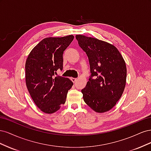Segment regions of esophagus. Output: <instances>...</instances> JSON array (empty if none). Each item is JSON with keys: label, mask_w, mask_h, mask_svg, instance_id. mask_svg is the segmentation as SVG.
I'll return each mask as SVG.
<instances>
[{"label": "esophagus", "mask_w": 151, "mask_h": 151, "mask_svg": "<svg viewBox=\"0 0 151 151\" xmlns=\"http://www.w3.org/2000/svg\"><path fill=\"white\" fill-rule=\"evenodd\" d=\"M71 80H72V81L73 82V83H75L77 81V78H74V77H72V78H71Z\"/></svg>", "instance_id": "obj_1"}]
</instances>
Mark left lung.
<instances>
[{
    "label": "left lung",
    "instance_id": "obj_1",
    "mask_svg": "<svg viewBox=\"0 0 151 151\" xmlns=\"http://www.w3.org/2000/svg\"><path fill=\"white\" fill-rule=\"evenodd\" d=\"M76 38L88 57L91 73L86 86L81 90L84 101L95 112H106L115 106L124 91L125 62L112 44L82 35Z\"/></svg>",
    "mask_w": 151,
    "mask_h": 151
}]
</instances>
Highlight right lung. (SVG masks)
<instances>
[{"mask_svg":"<svg viewBox=\"0 0 151 151\" xmlns=\"http://www.w3.org/2000/svg\"><path fill=\"white\" fill-rule=\"evenodd\" d=\"M73 35L45 38L31 50L25 64L27 89L41 111L52 114L66 101L68 91L73 86L68 79L55 73L63 69V53L74 40Z\"/></svg>","mask_w":151,"mask_h":151,"instance_id":"1","label":"right lung"}]
</instances>
